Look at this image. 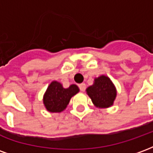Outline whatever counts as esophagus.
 I'll return each instance as SVG.
<instances>
[{"instance_id": "34e87169", "label": "esophagus", "mask_w": 153, "mask_h": 153, "mask_svg": "<svg viewBox=\"0 0 153 153\" xmlns=\"http://www.w3.org/2000/svg\"><path fill=\"white\" fill-rule=\"evenodd\" d=\"M79 87L80 91H83H83H85V89H86V84L85 83H80Z\"/></svg>"}]
</instances>
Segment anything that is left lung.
<instances>
[{
  "label": "left lung",
  "instance_id": "obj_1",
  "mask_svg": "<svg viewBox=\"0 0 153 153\" xmlns=\"http://www.w3.org/2000/svg\"><path fill=\"white\" fill-rule=\"evenodd\" d=\"M86 91L93 104L102 108L112 106L116 96V91L112 82L108 77L104 75L95 79L94 84L88 87Z\"/></svg>",
  "mask_w": 153,
  "mask_h": 153
}]
</instances>
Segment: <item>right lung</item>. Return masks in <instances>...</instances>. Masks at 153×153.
Returning <instances> with one entry per match:
<instances>
[{
    "label": "right lung",
    "mask_w": 153,
    "mask_h": 153,
    "mask_svg": "<svg viewBox=\"0 0 153 153\" xmlns=\"http://www.w3.org/2000/svg\"><path fill=\"white\" fill-rule=\"evenodd\" d=\"M78 92L79 88L74 84L70 85L68 88H64L61 83L53 81L44 95V105L50 112H60L65 109L70 98Z\"/></svg>",
    "instance_id": "obj_1"
}]
</instances>
